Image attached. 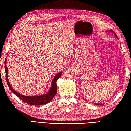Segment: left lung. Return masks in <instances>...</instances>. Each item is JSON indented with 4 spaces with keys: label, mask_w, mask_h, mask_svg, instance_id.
I'll use <instances>...</instances> for the list:
<instances>
[{
    "label": "left lung",
    "mask_w": 131,
    "mask_h": 131,
    "mask_svg": "<svg viewBox=\"0 0 131 131\" xmlns=\"http://www.w3.org/2000/svg\"><path fill=\"white\" fill-rule=\"evenodd\" d=\"M110 31L111 32H112L114 33V35H115V37H116V38H118V37H117V35H116V34H115V33L113 31H112V30H110ZM95 104V105H101V104H96V103H95V104Z\"/></svg>",
    "instance_id": "1"
}]
</instances>
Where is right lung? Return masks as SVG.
Masks as SVG:
<instances>
[{"label": "right lung", "mask_w": 131, "mask_h": 131, "mask_svg": "<svg viewBox=\"0 0 131 131\" xmlns=\"http://www.w3.org/2000/svg\"><path fill=\"white\" fill-rule=\"evenodd\" d=\"M5 77H6V81L7 84L9 87V89L11 91L15 94L16 96H17L19 99H21L22 101H23L24 102L27 103V104L31 105H41L46 104L47 103H49L50 101L52 100L54 98L56 94L57 91V86L56 84L57 80L59 78L61 77L62 72L58 73L56 75L54 78L53 79L52 82V85L51 86V88L48 92L45 94L41 96H24L23 94L18 93V92L13 90V88L11 86L9 79L8 78V68L7 67V58L5 59Z\"/></svg>", "instance_id": "1"}]
</instances>
